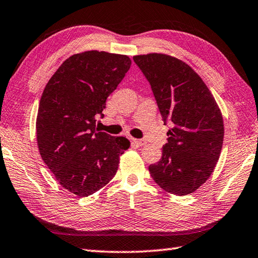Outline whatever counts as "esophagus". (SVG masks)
Wrapping results in <instances>:
<instances>
[{
  "label": "esophagus",
  "instance_id": "34e87169",
  "mask_svg": "<svg viewBox=\"0 0 258 258\" xmlns=\"http://www.w3.org/2000/svg\"><path fill=\"white\" fill-rule=\"evenodd\" d=\"M133 142L135 143L136 146H144L146 144L145 141L143 140H138V139H133Z\"/></svg>",
  "mask_w": 258,
  "mask_h": 258
}]
</instances>
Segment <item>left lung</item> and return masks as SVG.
<instances>
[{
  "mask_svg": "<svg viewBox=\"0 0 258 258\" xmlns=\"http://www.w3.org/2000/svg\"><path fill=\"white\" fill-rule=\"evenodd\" d=\"M149 80L164 122L172 127L162 158L149 171L166 192L185 196L210 178L224 142V119L213 94L195 70L172 55L133 57Z\"/></svg>",
  "mask_w": 258,
  "mask_h": 258,
  "instance_id": "left-lung-1",
  "label": "left lung"
}]
</instances>
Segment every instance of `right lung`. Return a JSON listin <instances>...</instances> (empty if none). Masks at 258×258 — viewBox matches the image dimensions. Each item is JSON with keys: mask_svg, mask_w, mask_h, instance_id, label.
<instances>
[{"mask_svg": "<svg viewBox=\"0 0 258 258\" xmlns=\"http://www.w3.org/2000/svg\"><path fill=\"white\" fill-rule=\"evenodd\" d=\"M131 63L128 55L89 50L66 59L45 85L35 122L39 152L60 185L76 196L107 184L131 146L124 136L96 128Z\"/></svg>", "mask_w": 258, "mask_h": 258, "instance_id": "obj_1", "label": "right lung"}]
</instances>
